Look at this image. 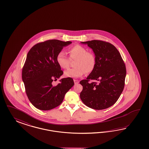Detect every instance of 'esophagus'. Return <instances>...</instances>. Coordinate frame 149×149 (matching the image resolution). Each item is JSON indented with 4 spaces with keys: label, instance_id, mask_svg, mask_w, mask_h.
<instances>
[{
    "label": "esophagus",
    "instance_id": "esophagus-1",
    "mask_svg": "<svg viewBox=\"0 0 149 149\" xmlns=\"http://www.w3.org/2000/svg\"><path fill=\"white\" fill-rule=\"evenodd\" d=\"M74 84L76 85V84H79V81L78 80H74Z\"/></svg>",
    "mask_w": 149,
    "mask_h": 149
}]
</instances>
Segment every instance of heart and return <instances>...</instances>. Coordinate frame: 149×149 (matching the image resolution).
Listing matches in <instances>:
<instances>
[{"label": "heart", "instance_id": "obj_1", "mask_svg": "<svg viewBox=\"0 0 149 149\" xmlns=\"http://www.w3.org/2000/svg\"><path fill=\"white\" fill-rule=\"evenodd\" d=\"M68 52L70 60H75L74 68L64 72V75L68 77L78 78L84 75L85 72L90 73L95 69L97 60L94 54L87 52L86 48L77 45L69 48ZM65 53L61 51L57 54L56 61L59 67L66 69L69 67L70 61Z\"/></svg>", "mask_w": 149, "mask_h": 149}]
</instances>
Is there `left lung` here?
I'll use <instances>...</instances> for the list:
<instances>
[{"instance_id":"1","label":"left lung","mask_w":149,"mask_h":149,"mask_svg":"<svg viewBox=\"0 0 149 149\" xmlns=\"http://www.w3.org/2000/svg\"><path fill=\"white\" fill-rule=\"evenodd\" d=\"M95 54V69L80 84L83 87L80 97L84 104L95 110L108 108L115 104L125 86L126 69L121 56L111 44L103 41L81 42ZM92 79L97 83L89 81Z\"/></svg>"}]
</instances>
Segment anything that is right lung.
<instances>
[{
    "label": "right lung",
    "mask_w": 149,
    "mask_h": 149,
    "mask_svg": "<svg viewBox=\"0 0 149 149\" xmlns=\"http://www.w3.org/2000/svg\"><path fill=\"white\" fill-rule=\"evenodd\" d=\"M71 41L49 40L33 46L27 55L22 77L29 101L36 108L49 110L63 102L65 93L74 85L71 77L63 78L57 85L56 81L63 74L56 57Z\"/></svg>",
    "instance_id": "right-lung-1"
}]
</instances>
